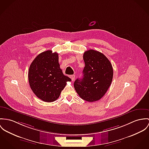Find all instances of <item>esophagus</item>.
I'll return each instance as SVG.
<instances>
[{"label":"esophagus","mask_w":149,"mask_h":149,"mask_svg":"<svg viewBox=\"0 0 149 149\" xmlns=\"http://www.w3.org/2000/svg\"><path fill=\"white\" fill-rule=\"evenodd\" d=\"M70 78H71V79H72V81H74V79H75V75H72V76H70Z\"/></svg>","instance_id":"1"}]
</instances>
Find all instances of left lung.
<instances>
[{
	"instance_id": "obj_1",
	"label": "left lung",
	"mask_w": 149,
	"mask_h": 149,
	"mask_svg": "<svg viewBox=\"0 0 149 149\" xmlns=\"http://www.w3.org/2000/svg\"><path fill=\"white\" fill-rule=\"evenodd\" d=\"M85 67L82 79H77L74 87L82 99L88 102L100 100L111 85L113 69L108 58L98 51L93 49L84 52Z\"/></svg>"
}]
</instances>
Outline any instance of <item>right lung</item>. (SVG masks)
I'll return each instance as SVG.
<instances>
[{"label": "right lung", "instance_id": "add662e5", "mask_svg": "<svg viewBox=\"0 0 149 149\" xmlns=\"http://www.w3.org/2000/svg\"><path fill=\"white\" fill-rule=\"evenodd\" d=\"M29 86L39 98L45 102L56 101L71 79L64 75L58 63V55L48 50L38 54L28 70Z\"/></svg>", "mask_w": 149, "mask_h": 149}]
</instances>
